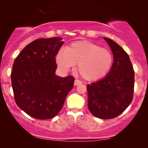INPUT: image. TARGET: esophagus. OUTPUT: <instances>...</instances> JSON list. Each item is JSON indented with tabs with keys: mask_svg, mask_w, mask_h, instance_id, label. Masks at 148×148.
<instances>
[{
	"mask_svg": "<svg viewBox=\"0 0 148 148\" xmlns=\"http://www.w3.org/2000/svg\"><path fill=\"white\" fill-rule=\"evenodd\" d=\"M79 84H82V82H81V81L78 80V79L75 80V82H74L75 86H78V85H79Z\"/></svg>",
	"mask_w": 148,
	"mask_h": 148,
	"instance_id": "1",
	"label": "esophagus"
}]
</instances>
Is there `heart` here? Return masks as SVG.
<instances>
[{
	"instance_id": "obj_1",
	"label": "heart",
	"mask_w": 148,
	"mask_h": 148,
	"mask_svg": "<svg viewBox=\"0 0 148 148\" xmlns=\"http://www.w3.org/2000/svg\"><path fill=\"white\" fill-rule=\"evenodd\" d=\"M56 63L62 72L66 73L75 64L83 78L95 81L109 72L113 63L110 52L90 41H78L60 50L56 54Z\"/></svg>"
}]
</instances>
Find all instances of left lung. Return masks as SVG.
<instances>
[{"label": "left lung", "instance_id": "obj_1", "mask_svg": "<svg viewBox=\"0 0 148 148\" xmlns=\"http://www.w3.org/2000/svg\"><path fill=\"white\" fill-rule=\"evenodd\" d=\"M114 56L108 75L87 86L88 108L97 118L111 119L124 112L133 100L135 73L128 54L113 40L104 38Z\"/></svg>", "mask_w": 148, "mask_h": 148}]
</instances>
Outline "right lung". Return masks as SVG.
<instances>
[{
	"label": "right lung",
	"mask_w": 148,
	"mask_h": 148,
	"mask_svg": "<svg viewBox=\"0 0 148 148\" xmlns=\"http://www.w3.org/2000/svg\"><path fill=\"white\" fill-rule=\"evenodd\" d=\"M62 38L38 39L23 48L15 58L11 84L16 104L33 118L45 120L56 116L74 77L56 76V56L63 44Z\"/></svg>",
	"instance_id": "right-lung-1"
}]
</instances>
